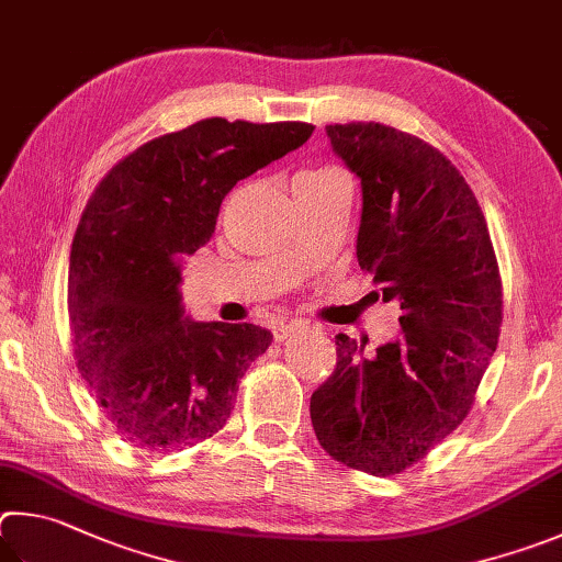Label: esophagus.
Listing matches in <instances>:
<instances>
[{"mask_svg":"<svg viewBox=\"0 0 562 562\" xmlns=\"http://www.w3.org/2000/svg\"><path fill=\"white\" fill-rule=\"evenodd\" d=\"M301 328L296 326V323H276L273 326V340L276 342H283V340H289L291 336H296Z\"/></svg>","mask_w":562,"mask_h":562,"instance_id":"obj_1","label":"esophagus"}]
</instances>
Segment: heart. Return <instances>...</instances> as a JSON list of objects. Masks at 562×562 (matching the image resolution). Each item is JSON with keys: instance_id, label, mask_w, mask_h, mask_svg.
<instances>
[{"instance_id": "heart-1", "label": "heart", "mask_w": 562, "mask_h": 562, "mask_svg": "<svg viewBox=\"0 0 562 562\" xmlns=\"http://www.w3.org/2000/svg\"><path fill=\"white\" fill-rule=\"evenodd\" d=\"M330 170H303L296 175V180H311V177H318V175H326Z\"/></svg>"}]
</instances>
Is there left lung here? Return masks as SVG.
I'll use <instances>...</instances> for the list:
<instances>
[{
	"instance_id": "8db88e82",
	"label": "left lung",
	"mask_w": 562,
	"mask_h": 562,
	"mask_svg": "<svg viewBox=\"0 0 562 562\" xmlns=\"http://www.w3.org/2000/svg\"><path fill=\"white\" fill-rule=\"evenodd\" d=\"M362 184L358 263L402 308V338L362 356L336 336L338 368L313 392L321 447L348 469L395 476L474 407L498 346L504 289L486 216L437 147L382 123L328 125Z\"/></svg>"
}]
</instances>
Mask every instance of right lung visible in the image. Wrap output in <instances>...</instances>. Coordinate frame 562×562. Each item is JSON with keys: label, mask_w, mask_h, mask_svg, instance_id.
<instances>
[{"label": "right lung", "mask_w": 562, "mask_h": 562, "mask_svg": "<svg viewBox=\"0 0 562 562\" xmlns=\"http://www.w3.org/2000/svg\"><path fill=\"white\" fill-rule=\"evenodd\" d=\"M311 123L204 117L135 147L88 200L68 261L74 360L123 441L192 447L229 419L246 368L273 336L251 323H192L180 261L212 239L232 187L296 150Z\"/></svg>", "instance_id": "1"}]
</instances>
